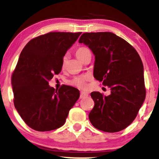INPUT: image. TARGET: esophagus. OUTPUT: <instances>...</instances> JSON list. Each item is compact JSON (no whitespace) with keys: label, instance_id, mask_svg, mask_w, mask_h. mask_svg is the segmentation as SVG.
<instances>
[{"label":"esophagus","instance_id":"esophagus-1","mask_svg":"<svg viewBox=\"0 0 159 159\" xmlns=\"http://www.w3.org/2000/svg\"><path fill=\"white\" fill-rule=\"evenodd\" d=\"M87 96L88 94L85 92H81V93H80V97H81V98H85V97Z\"/></svg>","mask_w":159,"mask_h":159}]
</instances>
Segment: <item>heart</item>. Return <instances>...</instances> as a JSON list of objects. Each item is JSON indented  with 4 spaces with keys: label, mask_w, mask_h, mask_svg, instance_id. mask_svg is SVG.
<instances>
[{
    "label": "heart",
    "mask_w": 159,
    "mask_h": 159,
    "mask_svg": "<svg viewBox=\"0 0 159 159\" xmlns=\"http://www.w3.org/2000/svg\"><path fill=\"white\" fill-rule=\"evenodd\" d=\"M89 50L86 47H84V46H81V47L78 48L75 51V55L76 57L79 59L80 60H81L82 57H84V55L86 54V52H89ZM67 61V57L64 56L62 58V66L64 67L65 63H66ZM90 77L87 75H79L77 76V77L74 78L73 80L70 81V84L74 86H76V87L79 89H85L86 87V81L88 80H89Z\"/></svg>",
    "instance_id": "1"
}]
</instances>
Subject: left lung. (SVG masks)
Wrapping results in <instances>:
<instances>
[{"instance_id": "left-lung-1", "label": "left lung", "mask_w": 159, "mask_h": 159, "mask_svg": "<svg viewBox=\"0 0 159 159\" xmlns=\"http://www.w3.org/2000/svg\"><path fill=\"white\" fill-rule=\"evenodd\" d=\"M78 42L94 54V77L111 89L107 97L91 93L94 106L89 115L90 122L105 132L124 129L135 119L145 98L140 57L127 41L110 32L85 33Z\"/></svg>"}]
</instances>
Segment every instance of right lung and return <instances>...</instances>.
<instances>
[{"mask_svg":"<svg viewBox=\"0 0 159 159\" xmlns=\"http://www.w3.org/2000/svg\"><path fill=\"white\" fill-rule=\"evenodd\" d=\"M81 33L51 32L30 40L21 52L11 76L14 104L25 124L47 132L64 125L79 98L73 86L55 91L48 81L62 67V58Z\"/></svg>","mask_w":159,"mask_h":159,"instance_id":"add662e5","label":"right lung"}]
</instances>
